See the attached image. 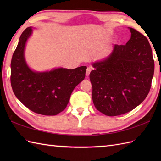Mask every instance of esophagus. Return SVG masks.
<instances>
[{
  "label": "esophagus",
  "instance_id": "34e87169",
  "mask_svg": "<svg viewBox=\"0 0 161 161\" xmlns=\"http://www.w3.org/2000/svg\"><path fill=\"white\" fill-rule=\"evenodd\" d=\"M91 71V68H87L86 71V76H88V75H89Z\"/></svg>",
  "mask_w": 161,
  "mask_h": 161
}]
</instances>
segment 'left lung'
I'll return each mask as SVG.
<instances>
[{
	"label": "left lung",
	"mask_w": 161,
	"mask_h": 161,
	"mask_svg": "<svg viewBox=\"0 0 161 161\" xmlns=\"http://www.w3.org/2000/svg\"><path fill=\"white\" fill-rule=\"evenodd\" d=\"M126 45H115L107 59L93 64L90 73L93 102L99 111L116 116L132 111L149 92L154 72L152 47L147 37L129 28Z\"/></svg>",
	"instance_id": "1"
}]
</instances>
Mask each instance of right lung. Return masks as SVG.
Listing matches in <instances>:
<instances>
[{
    "instance_id": "right-lung-1",
    "label": "right lung",
    "mask_w": 161,
    "mask_h": 161,
    "mask_svg": "<svg viewBox=\"0 0 161 161\" xmlns=\"http://www.w3.org/2000/svg\"><path fill=\"white\" fill-rule=\"evenodd\" d=\"M32 28H26L11 61V85L14 93L22 104L36 114L55 115L66 108L74 88L84 80L86 66L75 69L57 68L49 72H34L28 66L24 50L31 35Z\"/></svg>"
}]
</instances>
